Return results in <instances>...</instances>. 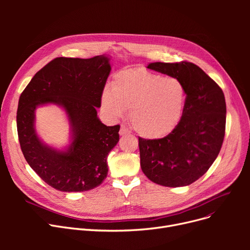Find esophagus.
I'll return each mask as SVG.
<instances>
[{
    "mask_svg": "<svg viewBox=\"0 0 250 250\" xmlns=\"http://www.w3.org/2000/svg\"><path fill=\"white\" fill-rule=\"evenodd\" d=\"M129 133H130V130L128 129L127 126H125L124 125H121V129H120V135L121 136H125V135H128Z\"/></svg>",
    "mask_w": 250,
    "mask_h": 250,
    "instance_id": "34e87169",
    "label": "esophagus"
}]
</instances>
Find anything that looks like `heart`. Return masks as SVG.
Returning a JSON list of instances; mask_svg holds the SVG:
<instances>
[{
  "instance_id": "obj_1",
  "label": "heart",
  "mask_w": 250,
  "mask_h": 250,
  "mask_svg": "<svg viewBox=\"0 0 250 250\" xmlns=\"http://www.w3.org/2000/svg\"><path fill=\"white\" fill-rule=\"evenodd\" d=\"M188 91L178 78L165 77L143 69L118 73L111 88L105 87L101 108L110 120L122 118L126 108L133 128L143 138L160 139L179 124Z\"/></svg>"
}]
</instances>
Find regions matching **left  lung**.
<instances>
[{
	"mask_svg": "<svg viewBox=\"0 0 250 250\" xmlns=\"http://www.w3.org/2000/svg\"><path fill=\"white\" fill-rule=\"evenodd\" d=\"M147 68L180 79L188 96L181 120L171 133L157 140L139 138L141 168L157 185L189 186L208 171L221 150L226 126L224 93L192 62H157Z\"/></svg>",
	"mask_w": 250,
	"mask_h": 250,
	"instance_id": "1",
	"label": "left lung"
}]
</instances>
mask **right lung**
I'll return each instance as SVG.
<instances>
[{
  "label": "right lung",
  "mask_w": 250,
  "mask_h": 250,
  "mask_svg": "<svg viewBox=\"0 0 250 250\" xmlns=\"http://www.w3.org/2000/svg\"><path fill=\"white\" fill-rule=\"evenodd\" d=\"M111 65L106 56L57 58L38 71L19 98L17 130L22 153L48 186L61 191H86L106 178L107 156L120 141V125L106 126L97 116ZM62 107L70 125V145L58 150L44 144L35 129L39 106Z\"/></svg>",
  "instance_id": "add662e5"
}]
</instances>
